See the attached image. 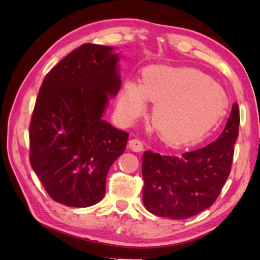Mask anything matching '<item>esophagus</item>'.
I'll return each instance as SVG.
<instances>
[{
    "label": "esophagus",
    "mask_w": 260,
    "mask_h": 260,
    "mask_svg": "<svg viewBox=\"0 0 260 260\" xmlns=\"http://www.w3.org/2000/svg\"><path fill=\"white\" fill-rule=\"evenodd\" d=\"M128 147L133 151L140 152V151L143 150V142L141 140H138V139H132L128 142Z\"/></svg>",
    "instance_id": "1"
}]
</instances>
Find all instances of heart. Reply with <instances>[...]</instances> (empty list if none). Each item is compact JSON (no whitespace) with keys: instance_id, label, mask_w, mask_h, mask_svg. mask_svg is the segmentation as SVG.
<instances>
[{"instance_id":"b5f03b06","label":"heart","mask_w":260,"mask_h":260,"mask_svg":"<svg viewBox=\"0 0 260 260\" xmlns=\"http://www.w3.org/2000/svg\"><path fill=\"white\" fill-rule=\"evenodd\" d=\"M147 100L155 102L152 121L160 138L171 144L201 139L226 113L222 87L203 72L162 65L148 68L141 83L127 80L118 98V112L125 122L143 114Z\"/></svg>"}]
</instances>
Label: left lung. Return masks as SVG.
Segmentation results:
<instances>
[{"instance_id":"left-lung-1","label":"left lung","mask_w":260,"mask_h":260,"mask_svg":"<svg viewBox=\"0 0 260 260\" xmlns=\"http://www.w3.org/2000/svg\"><path fill=\"white\" fill-rule=\"evenodd\" d=\"M240 110L234 103L222 133L214 142L180 156L147 150L142 157V200L158 217L187 219L210 208L230 177Z\"/></svg>"}]
</instances>
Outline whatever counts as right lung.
<instances>
[{
    "label": "right lung",
    "mask_w": 260,
    "mask_h": 260,
    "mask_svg": "<svg viewBox=\"0 0 260 260\" xmlns=\"http://www.w3.org/2000/svg\"><path fill=\"white\" fill-rule=\"evenodd\" d=\"M111 47L77 48L43 79L29 124V161L52 200L87 208L103 199L129 134L102 119L120 88Z\"/></svg>",
    "instance_id": "obj_1"
}]
</instances>
